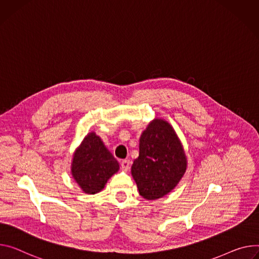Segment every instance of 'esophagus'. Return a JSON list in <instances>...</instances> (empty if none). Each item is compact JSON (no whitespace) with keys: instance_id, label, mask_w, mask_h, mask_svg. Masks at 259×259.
<instances>
[{"instance_id":"obj_1","label":"esophagus","mask_w":259,"mask_h":259,"mask_svg":"<svg viewBox=\"0 0 259 259\" xmlns=\"http://www.w3.org/2000/svg\"><path fill=\"white\" fill-rule=\"evenodd\" d=\"M130 161L129 160H123L121 161V166H122V169L124 171H128L129 168H130Z\"/></svg>"}]
</instances>
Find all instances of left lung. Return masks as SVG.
Instances as JSON below:
<instances>
[{
	"label": "left lung",
	"instance_id": "left-lung-1",
	"mask_svg": "<svg viewBox=\"0 0 259 259\" xmlns=\"http://www.w3.org/2000/svg\"><path fill=\"white\" fill-rule=\"evenodd\" d=\"M187 167L180 140L165 121L156 120L140 136L139 156L131 172L139 194L148 200L166 195L178 185Z\"/></svg>",
	"mask_w": 259,
	"mask_h": 259
}]
</instances>
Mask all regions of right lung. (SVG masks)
<instances>
[{"label":"right lung","mask_w":259,"mask_h":259,"mask_svg":"<svg viewBox=\"0 0 259 259\" xmlns=\"http://www.w3.org/2000/svg\"><path fill=\"white\" fill-rule=\"evenodd\" d=\"M119 170V163L104 147L101 139L92 132L73 156L72 176L83 192H100L108 179Z\"/></svg>","instance_id":"1"}]
</instances>
